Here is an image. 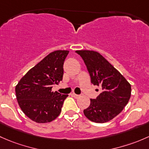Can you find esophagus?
<instances>
[{"instance_id": "obj_1", "label": "esophagus", "mask_w": 149, "mask_h": 149, "mask_svg": "<svg viewBox=\"0 0 149 149\" xmlns=\"http://www.w3.org/2000/svg\"><path fill=\"white\" fill-rule=\"evenodd\" d=\"M72 95L73 97H75V98H79V97H80V96H79V95H76V94H75V93H72Z\"/></svg>"}]
</instances>
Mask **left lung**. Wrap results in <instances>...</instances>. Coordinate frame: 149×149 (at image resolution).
Segmentation results:
<instances>
[{
	"mask_svg": "<svg viewBox=\"0 0 149 149\" xmlns=\"http://www.w3.org/2000/svg\"><path fill=\"white\" fill-rule=\"evenodd\" d=\"M75 52L85 62L92 83L102 88L96 99H90V106L84 110V114L90 120L98 123L111 120L128 104L131 95V84L99 52Z\"/></svg>",
	"mask_w": 149,
	"mask_h": 149,
	"instance_id": "left-lung-1",
	"label": "left lung"
}]
</instances>
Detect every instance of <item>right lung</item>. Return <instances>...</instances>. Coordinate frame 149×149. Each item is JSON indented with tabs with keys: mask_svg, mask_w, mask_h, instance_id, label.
Wrapping results in <instances>:
<instances>
[{
	"mask_svg": "<svg viewBox=\"0 0 149 149\" xmlns=\"http://www.w3.org/2000/svg\"><path fill=\"white\" fill-rule=\"evenodd\" d=\"M68 54L67 50L51 52L29 70L16 86L18 105L34 122H51L60 114L68 95H61L52 89V85L62 80L63 64Z\"/></svg>",
	"mask_w": 149,
	"mask_h": 149,
	"instance_id": "right-lung-1",
	"label": "right lung"
}]
</instances>
